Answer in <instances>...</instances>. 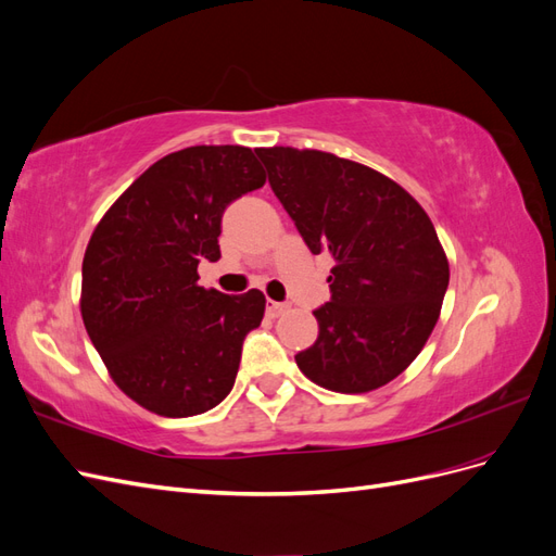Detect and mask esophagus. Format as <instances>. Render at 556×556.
I'll return each mask as SVG.
<instances>
[{
	"mask_svg": "<svg viewBox=\"0 0 556 556\" xmlns=\"http://www.w3.org/2000/svg\"><path fill=\"white\" fill-rule=\"evenodd\" d=\"M290 306L288 304H280V301H274V299H268L266 301V313L271 315V317H278V315H282L285 311H288Z\"/></svg>",
	"mask_w": 556,
	"mask_h": 556,
	"instance_id": "esophagus-1",
	"label": "esophagus"
}]
</instances>
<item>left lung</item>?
<instances>
[{
	"instance_id": "obj_1",
	"label": "left lung",
	"mask_w": 556,
	"mask_h": 556,
	"mask_svg": "<svg viewBox=\"0 0 556 556\" xmlns=\"http://www.w3.org/2000/svg\"><path fill=\"white\" fill-rule=\"evenodd\" d=\"M257 155L313 255L333 260L331 301L313 313L317 341L296 366L331 392L378 390L406 371L439 323L450 264L433 223L366 164L290 146Z\"/></svg>"
}]
</instances>
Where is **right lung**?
Returning <instances> with one entry per match:
<instances>
[{
	"label": "right lung",
	"instance_id": "add662e5",
	"mask_svg": "<svg viewBox=\"0 0 556 556\" xmlns=\"http://www.w3.org/2000/svg\"><path fill=\"white\" fill-rule=\"evenodd\" d=\"M264 182L250 148H182L146 169L94 227L83 257V325L113 382L141 408L192 417L231 392L266 299L201 288L197 266L220 260L225 208Z\"/></svg>",
	"mask_w": 556,
	"mask_h": 556
}]
</instances>
